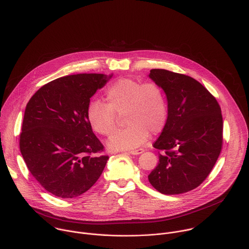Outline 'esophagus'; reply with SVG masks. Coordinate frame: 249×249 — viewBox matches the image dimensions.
I'll return each mask as SVG.
<instances>
[{
	"label": "esophagus",
	"instance_id": "34e87169",
	"mask_svg": "<svg viewBox=\"0 0 249 249\" xmlns=\"http://www.w3.org/2000/svg\"><path fill=\"white\" fill-rule=\"evenodd\" d=\"M143 152V149H136V150H131V151H129V153L130 154H132V155H139V154H142Z\"/></svg>",
	"mask_w": 249,
	"mask_h": 249
}]
</instances>
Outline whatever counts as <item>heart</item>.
<instances>
[{"label":"heart","mask_w":249,"mask_h":249,"mask_svg":"<svg viewBox=\"0 0 249 249\" xmlns=\"http://www.w3.org/2000/svg\"><path fill=\"white\" fill-rule=\"evenodd\" d=\"M105 100L106 104L93 101L88 106L87 118L92 129L108 136L116 128L117 115L122 114L124 123L128 125L108 139L107 147L111 151L130 150L142 145L149 133H160L167 123V100L157 83L120 78L107 88Z\"/></svg>","instance_id":"1"}]
</instances>
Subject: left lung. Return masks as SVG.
I'll use <instances>...</instances> for the list:
<instances>
[{
	"instance_id": "1",
	"label": "left lung",
	"mask_w": 249,
	"mask_h": 249,
	"mask_svg": "<svg viewBox=\"0 0 249 249\" xmlns=\"http://www.w3.org/2000/svg\"><path fill=\"white\" fill-rule=\"evenodd\" d=\"M149 77L165 92L167 123L153 146L163 153L148 180L160 193L198 187L210 175L223 143V119L216 99L196 79L162 69Z\"/></svg>"
}]
</instances>
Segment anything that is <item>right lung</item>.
Segmentation results:
<instances>
[{"instance_id":"1","label":"right lung","mask_w":249,"mask_h":249,"mask_svg":"<svg viewBox=\"0 0 249 249\" xmlns=\"http://www.w3.org/2000/svg\"><path fill=\"white\" fill-rule=\"evenodd\" d=\"M112 74L79 73L54 79L28 102L20 134L22 157L32 176L63 199L89 190L108 156L87 118L90 98Z\"/></svg>"}]
</instances>
